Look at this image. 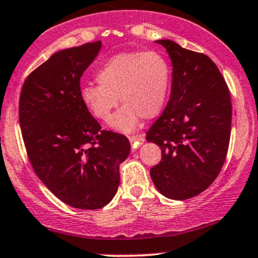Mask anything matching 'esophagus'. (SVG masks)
<instances>
[{
    "label": "esophagus",
    "mask_w": 258,
    "mask_h": 258,
    "mask_svg": "<svg viewBox=\"0 0 258 258\" xmlns=\"http://www.w3.org/2000/svg\"><path fill=\"white\" fill-rule=\"evenodd\" d=\"M130 142H131V146H132V149H137L138 147L141 146V144H143L144 142V137L141 135H137V136H131L130 137Z\"/></svg>",
    "instance_id": "esophagus-1"
}]
</instances>
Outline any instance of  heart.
<instances>
[{"instance_id":"1","label":"heart","mask_w":258,"mask_h":258,"mask_svg":"<svg viewBox=\"0 0 258 258\" xmlns=\"http://www.w3.org/2000/svg\"><path fill=\"white\" fill-rule=\"evenodd\" d=\"M99 86L82 87L81 101L99 121L110 120L118 99L124 105L116 112L110 126L130 134L144 118L159 115L171 83L168 60L157 51H127L111 56L95 75Z\"/></svg>"}]
</instances>
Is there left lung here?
Masks as SVG:
<instances>
[{
	"label": "left lung",
	"mask_w": 258,
	"mask_h": 258,
	"mask_svg": "<svg viewBox=\"0 0 258 258\" xmlns=\"http://www.w3.org/2000/svg\"><path fill=\"white\" fill-rule=\"evenodd\" d=\"M157 42L170 56L172 81L168 105L147 132L146 140L161 149L151 177L163 196L183 201L209 187L222 170L230 140V93L207 55L168 39Z\"/></svg>",
	"instance_id": "left-lung-1"
}]
</instances>
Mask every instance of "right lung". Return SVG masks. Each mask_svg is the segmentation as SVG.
Segmentation results:
<instances>
[{
  "mask_svg": "<svg viewBox=\"0 0 258 258\" xmlns=\"http://www.w3.org/2000/svg\"><path fill=\"white\" fill-rule=\"evenodd\" d=\"M101 41L55 52L22 88L19 123L30 163L45 186L71 207L98 209L114 198L118 165L131 146L122 135L101 130L81 101L82 75Z\"/></svg>",
  "mask_w": 258,
  "mask_h": 258,
  "instance_id": "add662e5",
  "label": "right lung"
}]
</instances>
